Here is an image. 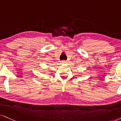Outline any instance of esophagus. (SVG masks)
<instances>
[{
	"label": "esophagus",
	"mask_w": 121,
	"mask_h": 121,
	"mask_svg": "<svg viewBox=\"0 0 121 121\" xmlns=\"http://www.w3.org/2000/svg\"><path fill=\"white\" fill-rule=\"evenodd\" d=\"M61 64L62 65H65L67 64V62L65 61H61Z\"/></svg>",
	"instance_id": "obj_1"
}]
</instances>
